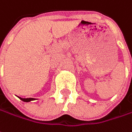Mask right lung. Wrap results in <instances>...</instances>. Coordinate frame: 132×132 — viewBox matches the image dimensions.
<instances>
[{"instance_id": "right-lung-1", "label": "right lung", "mask_w": 132, "mask_h": 132, "mask_svg": "<svg viewBox=\"0 0 132 132\" xmlns=\"http://www.w3.org/2000/svg\"><path fill=\"white\" fill-rule=\"evenodd\" d=\"M19 99L22 100V101L25 102H29L31 101H34V100H35V98H22V97H19Z\"/></svg>"}]
</instances>
